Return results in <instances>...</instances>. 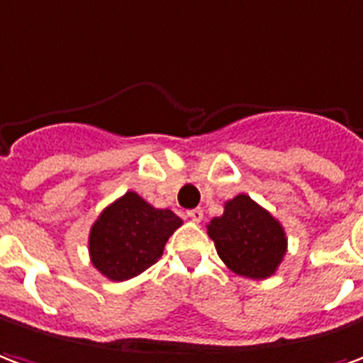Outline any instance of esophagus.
<instances>
[{
	"mask_svg": "<svg viewBox=\"0 0 363 363\" xmlns=\"http://www.w3.org/2000/svg\"><path fill=\"white\" fill-rule=\"evenodd\" d=\"M187 216H189V220L201 222L203 220V211L201 208H191V211H187Z\"/></svg>",
	"mask_w": 363,
	"mask_h": 363,
	"instance_id": "obj_1",
	"label": "esophagus"
}]
</instances>
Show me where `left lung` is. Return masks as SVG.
Here are the masks:
<instances>
[{
    "instance_id": "8db88e82",
    "label": "left lung",
    "mask_w": 363,
    "mask_h": 363,
    "mask_svg": "<svg viewBox=\"0 0 363 363\" xmlns=\"http://www.w3.org/2000/svg\"><path fill=\"white\" fill-rule=\"evenodd\" d=\"M207 234L224 265L245 279L272 277L288 251L279 218L245 193L224 203V213L208 222Z\"/></svg>"
}]
</instances>
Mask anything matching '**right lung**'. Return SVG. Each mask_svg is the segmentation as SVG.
<instances>
[{
	"mask_svg": "<svg viewBox=\"0 0 363 363\" xmlns=\"http://www.w3.org/2000/svg\"><path fill=\"white\" fill-rule=\"evenodd\" d=\"M184 224L170 208H156L137 191H127L98 214L89 232L92 267L123 282L162 257L168 238Z\"/></svg>",
	"mask_w": 363,
	"mask_h": 363,
	"instance_id": "add662e5",
	"label": "right lung"
}]
</instances>
